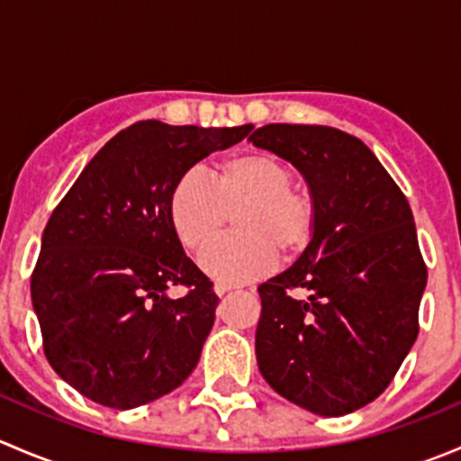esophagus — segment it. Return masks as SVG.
<instances>
[{
    "label": "esophagus",
    "instance_id": "34e87169",
    "mask_svg": "<svg viewBox=\"0 0 461 461\" xmlns=\"http://www.w3.org/2000/svg\"><path fill=\"white\" fill-rule=\"evenodd\" d=\"M213 290H216L218 296H222V294H227V292L236 290V287L234 285H227V283H216V287H213Z\"/></svg>",
    "mask_w": 461,
    "mask_h": 461
}]
</instances>
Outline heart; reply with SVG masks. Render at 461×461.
Returning a JSON list of instances; mask_svg holds the SVG:
<instances>
[{
	"label": "heart",
	"mask_w": 461,
	"mask_h": 461,
	"mask_svg": "<svg viewBox=\"0 0 461 461\" xmlns=\"http://www.w3.org/2000/svg\"><path fill=\"white\" fill-rule=\"evenodd\" d=\"M292 171L267 153H240L209 171V185L187 174L169 194V222L194 257H204L234 216L236 234L218 245L204 269L225 283H243L290 260L312 245L319 230L317 201L294 187Z\"/></svg>",
	"instance_id": "1"
}]
</instances>
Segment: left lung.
<instances>
[{
	"instance_id": "left-lung-1",
	"label": "left lung",
	"mask_w": 461,
	"mask_h": 461,
	"mask_svg": "<svg viewBox=\"0 0 461 461\" xmlns=\"http://www.w3.org/2000/svg\"><path fill=\"white\" fill-rule=\"evenodd\" d=\"M249 142L290 160L319 207L312 245L258 287L260 375L317 415H348L388 388L420 334L429 272L411 204L346 131L265 124ZM294 289L309 299L292 297Z\"/></svg>"
}]
</instances>
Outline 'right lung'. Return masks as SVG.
I'll list each match as a JSON object with an SVG mask.
<instances>
[{"label": "right lung", "mask_w": 461, "mask_h": 461, "mask_svg": "<svg viewBox=\"0 0 461 461\" xmlns=\"http://www.w3.org/2000/svg\"><path fill=\"white\" fill-rule=\"evenodd\" d=\"M249 131L142 120L111 138L53 209L31 296L46 359L77 393L129 411L196 368L218 296L171 230L169 194ZM171 285L188 292L169 300Z\"/></svg>", "instance_id": "1"}]
</instances>
